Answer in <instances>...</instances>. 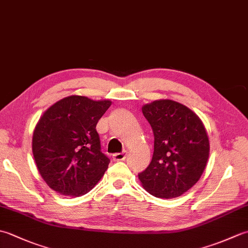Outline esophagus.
<instances>
[{
	"instance_id": "esophagus-1",
	"label": "esophagus",
	"mask_w": 248,
	"mask_h": 248,
	"mask_svg": "<svg viewBox=\"0 0 248 248\" xmlns=\"http://www.w3.org/2000/svg\"><path fill=\"white\" fill-rule=\"evenodd\" d=\"M127 155H128L127 151L119 152V154H115L113 155V160L114 161H124V160H125V157H127Z\"/></svg>"
}]
</instances>
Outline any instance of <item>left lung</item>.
<instances>
[{"instance_id":"left-lung-1","label":"left lung","mask_w":248,"mask_h":248,"mask_svg":"<svg viewBox=\"0 0 248 248\" xmlns=\"http://www.w3.org/2000/svg\"><path fill=\"white\" fill-rule=\"evenodd\" d=\"M155 136L152 160L139 173L141 186L157 198L181 196L196 183L207 165L210 144L202 121L170 99L141 108Z\"/></svg>"}]
</instances>
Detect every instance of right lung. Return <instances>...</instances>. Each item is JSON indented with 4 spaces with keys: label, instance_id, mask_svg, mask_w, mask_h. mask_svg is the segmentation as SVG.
<instances>
[{
    "label": "right lung",
    "instance_id": "add662e5",
    "mask_svg": "<svg viewBox=\"0 0 248 248\" xmlns=\"http://www.w3.org/2000/svg\"><path fill=\"white\" fill-rule=\"evenodd\" d=\"M109 100L69 96L46 110L37 123L31 149L40 176L49 187L78 197L96 186L108 170L96 130Z\"/></svg>",
    "mask_w": 248,
    "mask_h": 248
}]
</instances>
